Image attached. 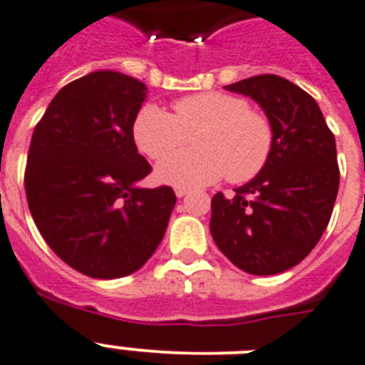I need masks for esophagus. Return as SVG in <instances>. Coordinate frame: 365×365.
I'll return each instance as SVG.
<instances>
[{
	"label": "esophagus",
	"mask_w": 365,
	"mask_h": 365,
	"mask_svg": "<svg viewBox=\"0 0 365 365\" xmlns=\"http://www.w3.org/2000/svg\"><path fill=\"white\" fill-rule=\"evenodd\" d=\"M186 194H188V188H180V186H177V188H175L177 197H185Z\"/></svg>",
	"instance_id": "34e87169"
}]
</instances>
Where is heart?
<instances>
[{
    "mask_svg": "<svg viewBox=\"0 0 365 365\" xmlns=\"http://www.w3.org/2000/svg\"><path fill=\"white\" fill-rule=\"evenodd\" d=\"M175 115L145 104L134 119V140L141 153L160 160L196 134V149L164 159L156 179L180 188L207 186L224 175L244 182L263 170L272 150L274 134L263 113L230 93H200L173 104Z\"/></svg>",
    "mask_w": 365,
    "mask_h": 365,
    "instance_id": "obj_1",
    "label": "heart"
}]
</instances>
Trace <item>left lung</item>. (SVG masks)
Returning a JSON list of instances; mask_svg holds the SVG:
<instances>
[{
	"label": "left lung",
	"instance_id": "8db88e82",
	"mask_svg": "<svg viewBox=\"0 0 365 365\" xmlns=\"http://www.w3.org/2000/svg\"><path fill=\"white\" fill-rule=\"evenodd\" d=\"M264 111L274 134L263 170L212 197L210 235L235 267L255 276L293 269L327 230L339 188L336 140L313 96L276 74L225 86Z\"/></svg>",
	"mask_w": 365,
	"mask_h": 365
}]
</instances>
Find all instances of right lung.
<instances>
[{"mask_svg": "<svg viewBox=\"0 0 365 365\" xmlns=\"http://www.w3.org/2000/svg\"><path fill=\"white\" fill-rule=\"evenodd\" d=\"M145 98L143 81L89 72L53 96L31 135L24 182L33 220L48 246L89 278L140 270L175 207L170 186L138 185L150 173L132 132Z\"/></svg>", "mask_w": 365, "mask_h": 365, "instance_id": "1", "label": "right lung"}]
</instances>
